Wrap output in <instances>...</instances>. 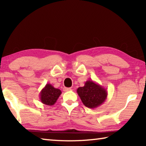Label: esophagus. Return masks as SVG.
I'll return each instance as SVG.
<instances>
[{
  "label": "esophagus",
  "instance_id": "1",
  "mask_svg": "<svg viewBox=\"0 0 146 146\" xmlns=\"http://www.w3.org/2000/svg\"><path fill=\"white\" fill-rule=\"evenodd\" d=\"M64 91H68L71 90V88H64V90H63Z\"/></svg>",
  "mask_w": 146,
  "mask_h": 146
}]
</instances>
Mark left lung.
I'll return each instance as SVG.
<instances>
[{
	"instance_id": "obj_1",
	"label": "left lung",
	"mask_w": 146,
	"mask_h": 146,
	"mask_svg": "<svg viewBox=\"0 0 146 146\" xmlns=\"http://www.w3.org/2000/svg\"><path fill=\"white\" fill-rule=\"evenodd\" d=\"M84 105L89 108H96L102 105L108 97V91L98 83L89 80L83 87L76 90Z\"/></svg>"
}]
</instances>
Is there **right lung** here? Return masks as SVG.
<instances>
[{"label":"right lung","mask_w":146,"mask_h":146,"mask_svg":"<svg viewBox=\"0 0 146 146\" xmlns=\"http://www.w3.org/2000/svg\"><path fill=\"white\" fill-rule=\"evenodd\" d=\"M61 93L62 91L59 89L55 88L50 84H47L41 90L39 96L42 103L46 105L52 106L55 104Z\"/></svg>","instance_id":"right-lung-1"}]
</instances>
